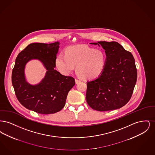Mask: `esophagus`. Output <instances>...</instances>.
<instances>
[{
    "instance_id": "34e87169",
    "label": "esophagus",
    "mask_w": 155,
    "mask_h": 155,
    "mask_svg": "<svg viewBox=\"0 0 155 155\" xmlns=\"http://www.w3.org/2000/svg\"><path fill=\"white\" fill-rule=\"evenodd\" d=\"M75 83L76 84H78L79 82H81V80H78V79H77V78H75Z\"/></svg>"
}]
</instances>
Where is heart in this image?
<instances>
[{
	"label": "heart",
	"mask_w": 155,
	"mask_h": 155,
	"mask_svg": "<svg viewBox=\"0 0 155 155\" xmlns=\"http://www.w3.org/2000/svg\"><path fill=\"white\" fill-rule=\"evenodd\" d=\"M106 55L103 51L87 46L68 47L66 53H60L56 58L55 64L60 73L68 75L74 70L84 80H93L103 73Z\"/></svg>",
	"instance_id": "obj_1"
}]
</instances>
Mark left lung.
Listing matches in <instances>:
<instances>
[{
    "instance_id": "obj_1",
    "label": "left lung",
    "mask_w": 155,
    "mask_h": 155,
    "mask_svg": "<svg viewBox=\"0 0 155 155\" xmlns=\"http://www.w3.org/2000/svg\"><path fill=\"white\" fill-rule=\"evenodd\" d=\"M91 44L102 46L106 62L101 75L87 82V103L92 109L101 111L121 108L130 100L137 80L133 54L117 42Z\"/></svg>"
}]
</instances>
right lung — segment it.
Masks as SVG:
<instances>
[{
    "label": "right lung",
    "instance_id": "obj_1",
    "mask_svg": "<svg viewBox=\"0 0 155 155\" xmlns=\"http://www.w3.org/2000/svg\"><path fill=\"white\" fill-rule=\"evenodd\" d=\"M59 42L52 44L32 43L20 52L15 59L12 75L15 94L25 108L43 114L61 110L65 106L67 96L75 85L74 78L65 76L54 70ZM32 59H39L47 71L38 84L32 86L25 80L24 68Z\"/></svg>",
    "mask_w": 155,
    "mask_h": 155
}]
</instances>
